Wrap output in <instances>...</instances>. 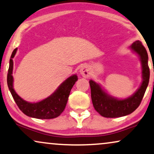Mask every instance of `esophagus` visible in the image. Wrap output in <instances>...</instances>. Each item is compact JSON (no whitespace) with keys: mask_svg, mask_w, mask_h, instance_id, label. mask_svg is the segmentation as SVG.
Returning <instances> with one entry per match:
<instances>
[{"mask_svg":"<svg viewBox=\"0 0 154 154\" xmlns=\"http://www.w3.org/2000/svg\"><path fill=\"white\" fill-rule=\"evenodd\" d=\"M80 73L82 76L84 78H88L90 75V69L88 66H83L80 70Z\"/></svg>","mask_w":154,"mask_h":154,"instance_id":"esophagus-1","label":"esophagus"}]
</instances>
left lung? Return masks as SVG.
<instances>
[{
	"instance_id": "left-lung-1",
	"label": "left lung",
	"mask_w": 154,
	"mask_h": 154,
	"mask_svg": "<svg viewBox=\"0 0 154 154\" xmlns=\"http://www.w3.org/2000/svg\"><path fill=\"white\" fill-rule=\"evenodd\" d=\"M131 49L140 57L142 66L143 81L134 94L124 100H118L110 96L102 89L100 85L91 80V99L95 110L103 117L107 118L123 117L133 112L140 105L146 88L149 85L150 71L148 64V54L140 41H136Z\"/></svg>"
}]
</instances>
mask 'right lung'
Returning a JSON list of instances; mask_svg holds the SVG:
<instances>
[{
	"label": "right lung",
	"instance_id": "obj_1",
	"mask_svg": "<svg viewBox=\"0 0 154 154\" xmlns=\"http://www.w3.org/2000/svg\"><path fill=\"white\" fill-rule=\"evenodd\" d=\"M17 48L12 53L7 76L8 86L14 100L20 109L27 115L37 119H53L59 117L64 110L70 92L78 80L76 75H73L63 82L52 95L38 103H28L19 96L13 89V78L12 75L13 69V58L15 57Z\"/></svg>",
	"mask_w": 154,
	"mask_h": 154
}]
</instances>
